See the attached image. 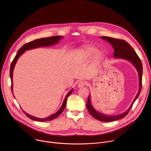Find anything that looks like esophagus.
Here are the masks:
<instances>
[{
	"instance_id": "34e87169",
	"label": "esophagus",
	"mask_w": 151,
	"mask_h": 151,
	"mask_svg": "<svg viewBox=\"0 0 151 151\" xmlns=\"http://www.w3.org/2000/svg\"><path fill=\"white\" fill-rule=\"evenodd\" d=\"M85 84H86V83L84 81H81L78 84V88H83V87H84L85 86Z\"/></svg>"
}]
</instances>
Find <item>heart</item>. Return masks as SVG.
Segmentation results:
<instances>
[{
    "label": "heart",
    "mask_w": 151,
    "mask_h": 151,
    "mask_svg": "<svg viewBox=\"0 0 151 151\" xmlns=\"http://www.w3.org/2000/svg\"><path fill=\"white\" fill-rule=\"evenodd\" d=\"M96 52V50L93 48L92 47H85L84 50L83 51L82 53L84 55H85L86 57H91L92 55ZM101 58V54L99 52L96 53L95 54L94 59L96 60H99Z\"/></svg>",
    "instance_id": "b5f03b06"
}]
</instances>
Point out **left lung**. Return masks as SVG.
I'll return each instance as SVG.
<instances>
[{
	"label": "left lung",
	"mask_w": 151,
	"mask_h": 151,
	"mask_svg": "<svg viewBox=\"0 0 151 151\" xmlns=\"http://www.w3.org/2000/svg\"><path fill=\"white\" fill-rule=\"evenodd\" d=\"M101 38H102L103 40H105L108 42L109 44L111 45L114 50L113 54L114 58L116 59H122L130 62V63H132L133 65L137 69L139 76V88L137 96L134 97L129 108L125 112L122 113L121 114L117 115H106L97 111L93 107L90 98V95L89 96L86 106L87 109H88V111L91 114V116L93 117L95 119H96L102 122H113L125 117V116H126V115L130 111V110L131 109L134 102L136 101V100L139 97V93L141 91L142 86V65L141 61L139 58L138 55L137 54L136 52L132 48V47L125 40L108 37H101Z\"/></svg>",
	"instance_id": "1"
}]
</instances>
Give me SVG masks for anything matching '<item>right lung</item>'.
Returning <instances> with one entry per match:
<instances>
[{"label":"right lung","instance_id":"right-lung-1","mask_svg":"<svg viewBox=\"0 0 151 151\" xmlns=\"http://www.w3.org/2000/svg\"><path fill=\"white\" fill-rule=\"evenodd\" d=\"M63 38L62 36H52L51 37H47V38H39V39H37L35 40L30 42L29 43H27L25 45H24L21 48L18 50L17 55H16L15 58H14L13 62L11 63V66H10V78H11V81H12V91L13 93V70L14 68V66L17 63L19 58L21 56V55L24 52L26 51L27 50H32V49H35V48H37V47H44V46H52L54 45L55 44H57L60 40ZM73 89H71L68 92V93L66 95V96L64 99V100L63 101V104L61 106V107L60 108V109L58 111L54 113V114H52L48 117H45V118H38L36 117L35 116H31L29 114H27V113H26L25 111L23 112L25 113V114L26 115L27 117H28L29 118H30V119L34 120L35 121H38V122H45V121H50L51 120L57 118L64 109L66 104H67V98L68 97V96L71 93V92H73ZM14 96V95H13Z\"/></svg>","mask_w":151,"mask_h":151}]
</instances>
